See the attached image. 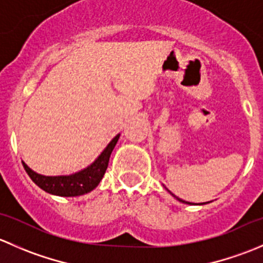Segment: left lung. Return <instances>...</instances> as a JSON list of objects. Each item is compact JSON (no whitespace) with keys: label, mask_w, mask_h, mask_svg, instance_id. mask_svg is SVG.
<instances>
[{"label":"left lung","mask_w":263,"mask_h":263,"mask_svg":"<svg viewBox=\"0 0 263 263\" xmlns=\"http://www.w3.org/2000/svg\"><path fill=\"white\" fill-rule=\"evenodd\" d=\"M172 195H173V193H172ZM174 196V195H173ZM174 197L177 198V200L179 201V202H183V203H188V205H195V203H192V202H187V201H183L182 198H179V197H177V196H174ZM203 203H208V202H203ZM203 203H201V205H203Z\"/></svg>","instance_id":"left-lung-1"}]
</instances>
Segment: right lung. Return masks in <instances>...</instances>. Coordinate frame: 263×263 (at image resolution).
Wrapping results in <instances>:
<instances>
[{
  "instance_id": "add662e5",
  "label": "right lung",
  "mask_w": 263,
  "mask_h": 263,
  "mask_svg": "<svg viewBox=\"0 0 263 263\" xmlns=\"http://www.w3.org/2000/svg\"><path fill=\"white\" fill-rule=\"evenodd\" d=\"M118 139L119 134L113 137L112 141L107 145V147L103 150V153L98 156L97 160L91 165L82 169L78 173L70 174V176H42V174L31 171L23 161L24 169L31 178V181L50 195L62 196V197H75V196L85 195V193L94 190L104 177L105 171L108 168V163H109L110 154H112Z\"/></svg>"
}]
</instances>
